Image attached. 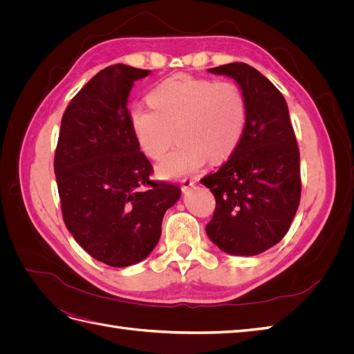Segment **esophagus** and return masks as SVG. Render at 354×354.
<instances>
[{
	"instance_id": "esophagus-1",
	"label": "esophagus",
	"mask_w": 354,
	"mask_h": 354,
	"mask_svg": "<svg viewBox=\"0 0 354 354\" xmlns=\"http://www.w3.org/2000/svg\"><path fill=\"white\" fill-rule=\"evenodd\" d=\"M195 185H196V178H192V177H185V178H181V181H180V186H181V190H183V192L190 190Z\"/></svg>"
}]
</instances>
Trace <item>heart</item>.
Segmentation results:
<instances>
[{
	"label": "heart",
	"mask_w": 354,
	"mask_h": 354,
	"mask_svg": "<svg viewBox=\"0 0 354 354\" xmlns=\"http://www.w3.org/2000/svg\"><path fill=\"white\" fill-rule=\"evenodd\" d=\"M151 106L136 104L130 124L142 152L160 159L176 137L180 143L160 160L162 178H180L198 171L209 158L221 162L242 142L248 106L238 84L177 73L149 94Z\"/></svg>",
	"instance_id": "obj_1"
}]
</instances>
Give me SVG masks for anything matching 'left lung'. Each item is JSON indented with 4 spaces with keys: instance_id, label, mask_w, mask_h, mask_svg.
<instances>
[{
    "instance_id": "obj_1",
    "label": "left lung",
    "mask_w": 354,
    "mask_h": 354,
    "mask_svg": "<svg viewBox=\"0 0 354 354\" xmlns=\"http://www.w3.org/2000/svg\"><path fill=\"white\" fill-rule=\"evenodd\" d=\"M238 82L248 106L242 142L217 173L201 180L216 198L208 238L232 255L281 242L301 196L299 151L282 93L246 63L208 69Z\"/></svg>"
}]
</instances>
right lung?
<instances>
[{"label": "right lung", "mask_w": 354, "mask_h": 354, "mask_svg": "<svg viewBox=\"0 0 354 354\" xmlns=\"http://www.w3.org/2000/svg\"><path fill=\"white\" fill-rule=\"evenodd\" d=\"M151 71L104 68L63 113L55 155L62 214L73 239L112 267L145 260L160 238L178 186L151 180L152 164L133 133L127 109L134 81Z\"/></svg>", "instance_id": "right-lung-1"}]
</instances>
